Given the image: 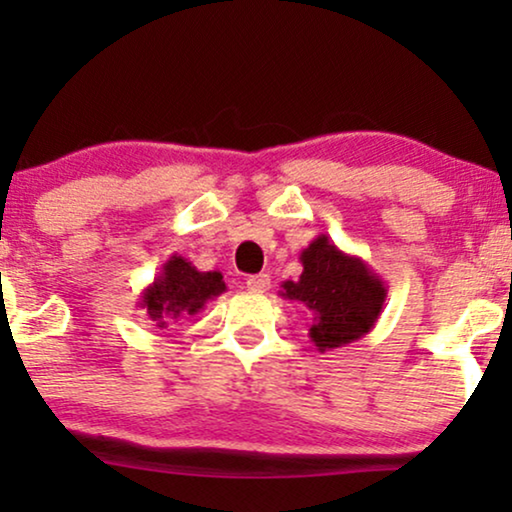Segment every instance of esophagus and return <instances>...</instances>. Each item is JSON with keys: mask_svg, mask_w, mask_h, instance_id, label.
<instances>
[{"mask_svg": "<svg viewBox=\"0 0 512 512\" xmlns=\"http://www.w3.org/2000/svg\"><path fill=\"white\" fill-rule=\"evenodd\" d=\"M247 289L254 293H265L270 289V275H265V272H261V275H251L247 279Z\"/></svg>", "mask_w": 512, "mask_h": 512, "instance_id": "esophagus-1", "label": "esophagus"}]
</instances>
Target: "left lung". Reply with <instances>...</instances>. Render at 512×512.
Segmentation results:
<instances>
[{
    "label": "left lung",
    "instance_id": "1",
    "mask_svg": "<svg viewBox=\"0 0 512 512\" xmlns=\"http://www.w3.org/2000/svg\"><path fill=\"white\" fill-rule=\"evenodd\" d=\"M300 263V277L286 279L279 296L307 307L310 338L319 352L345 347L373 331L387 286L363 258L345 254L319 235L300 251Z\"/></svg>",
    "mask_w": 512,
    "mask_h": 512
}]
</instances>
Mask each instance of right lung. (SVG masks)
<instances>
[{
    "label": "right lung",
    "mask_w": 512,
    "mask_h": 512,
    "mask_svg": "<svg viewBox=\"0 0 512 512\" xmlns=\"http://www.w3.org/2000/svg\"><path fill=\"white\" fill-rule=\"evenodd\" d=\"M226 291L223 275L216 270L200 272L184 256L174 254L165 261L160 275L139 296V307L146 310L158 328H167L181 317H193L205 310L209 300Z\"/></svg>",
    "instance_id": "add662e5"
}]
</instances>
